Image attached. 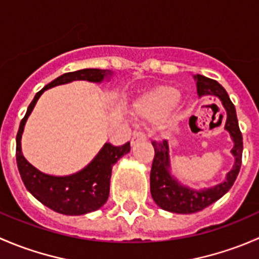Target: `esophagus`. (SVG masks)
Masks as SVG:
<instances>
[{"instance_id":"34e87169","label":"esophagus","mask_w":259,"mask_h":259,"mask_svg":"<svg viewBox=\"0 0 259 259\" xmlns=\"http://www.w3.org/2000/svg\"><path fill=\"white\" fill-rule=\"evenodd\" d=\"M146 140V137L144 133H140V132H135L134 135H133L132 138V145H135L137 143L139 142H145Z\"/></svg>"}]
</instances>
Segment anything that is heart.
Instances as JSON below:
<instances>
[{"label": "heart", "instance_id": "heart-1", "mask_svg": "<svg viewBox=\"0 0 259 259\" xmlns=\"http://www.w3.org/2000/svg\"><path fill=\"white\" fill-rule=\"evenodd\" d=\"M179 91L171 86H158L140 96L134 104V115L138 119L158 121L170 113L178 104Z\"/></svg>", "mask_w": 259, "mask_h": 259}]
</instances>
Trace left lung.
<instances>
[{"instance_id": "8db88e82", "label": "left lung", "mask_w": 259, "mask_h": 259, "mask_svg": "<svg viewBox=\"0 0 259 259\" xmlns=\"http://www.w3.org/2000/svg\"><path fill=\"white\" fill-rule=\"evenodd\" d=\"M193 77L197 81V93L199 98L207 95L215 96L222 101V105L226 109L227 120L224 130L229 133L233 142L231 153L234 156V164L222 183L209 188L194 189L189 185L180 183V180L171 173L169 143L166 140H163L161 143H151L155 151L150 171L151 197L161 209L178 214L197 213L221 199L234 184L242 164V133L239 130L236 108L229 99L226 89L215 80L208 79L203 75H194Z\"/></svg>"}]
</instances>
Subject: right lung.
<instances>
[{
    "label": "right lung",
    "instance_id": "obj_1",
    "mask_svg": "<svg viewBox=\"0 0 259 259\" xmlns=\"http://www.w3.org/2000/svg\"><path fill=\"white\" fill-rule=\"evenodd\" d=\"M114 72L110 70L100 69H83L79 71L66 72L51 81L36 94L28 105L26 115L21 120L16 137V161L21 179L26 189L38 202L57 213L66 215H82L100 209L109 198L113 165L121 156L129 153L130 143L121 146H114L105 143L95 158L81 170L64 177L50 176L35 168L23 156L21 138L25 124L40 96L49 89L77 80L100 83L104 80H110Z\"/></svg>",
    "mask_w": 259,
    "mask_h": 259
}]
</instances>
